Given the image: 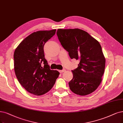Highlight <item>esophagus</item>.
Returning <instances> with one entry per match:
<instances>
[{
	"label": "esophagus",
	"instance_id": "1",
	"mask_svg": "<svg viewBox=\"0 0 123 123\" xmlns=\"http://www.w3.org/2000/svg\"><path fill=\"white\" fill-rule=\"evenodd\" d=\"M66 71L65 69H62V70H59V72H60V73H62V72H64Z\"/></svg>",
	"mask_w": 123,
	"mask_h": 123
}]
</instances>
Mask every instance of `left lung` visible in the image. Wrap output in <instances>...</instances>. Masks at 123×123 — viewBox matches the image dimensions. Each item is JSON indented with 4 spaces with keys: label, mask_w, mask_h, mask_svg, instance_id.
Returning <instances> with one entry per match:
<instances>
[{
    "label": "left lung",
    "mask_w": 123,
    "mask_h": 123,
    "mask_svg": "<svg viewBox=\"0 0 123 123\" xmlns=\"http://www.w3.org/2000/svg\"><path fill=\"white\" fill-rule=\"evenodd\" d=\"M57 35L70 58L80 61L78 68L72 70L70 89L81 96L92 93L100 84L105 69L101 45L87 32L78 28L58 29Z\"/></svg>",
    "instance_id": "1"
}]
</instances>
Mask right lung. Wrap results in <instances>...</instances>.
<instances>
[{"label": "right lung", "instance_id": "1", "mask_svg": "<svg viewBox=\"0 0 123 123\" xmlns=\"http://www.w3.org/2000/svg\"><path fill=\"white\" fill-rule=\"evenodd\" d=\"M56 29L38 31L27 36L16 49L14 69L20 84L28 92L42 95L51 90L60 74L51 70L44 58L43 47Z\"/></svg>", "mask_w": 123, "mask_h": 123}]
</instances>
